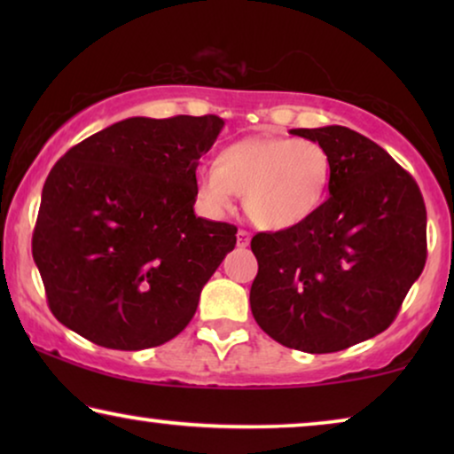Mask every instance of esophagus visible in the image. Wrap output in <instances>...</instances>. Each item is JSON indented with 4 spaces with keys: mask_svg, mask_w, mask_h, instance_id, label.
Listing matches in <instances>:
<instances>
[{
    "mask_svg": "<svg viewBox=\"0 0 454 454\" xmlns=\"http://www.w3.org/2000/svg\"><path fill=\"white\" fill-rule=\"evenodd\" d=\"M238 246L239 247L250 246V233L244 231V229H239V231H238Z\"/></svg>",
    "mask_w": 454,
    "mask_h": 454,
    "instance_id": "34e87169",
    "label": "esophagus"
}]
</instances>
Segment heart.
I'll list each match as a JSON object with an SVG mask.
<instances>
[{
    "label": "heart",
    "mask_w": 454,
    "mask_h": 454,
    "mask_svg": "<svg viewBox=\"0 0 454 454\" xmlns=\"http://www.w3.org/2000/svg\"><path fill=\"white\" fill-rule=\"evenodd\" d=\"M333 163L320 145L283 136H252L223 148L216 165L196 171V194L210 216L244 208L258 227L283 231L306 223L325 202Z\"/></svg>",
    "instance_id": "1"
}]
</instances>
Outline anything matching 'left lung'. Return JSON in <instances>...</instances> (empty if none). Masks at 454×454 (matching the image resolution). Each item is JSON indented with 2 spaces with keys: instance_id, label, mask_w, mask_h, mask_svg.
<instances>
[{
  "instance_id": "obj_1",
  "label": "left lung",
  "mask_w": 454,
  "mask_h": 454,
  "mask_svg": "<svg viewBox=\"0 0 454 454\" xmlns=\"http://www.w3.org/2000/svg\"><path fill=\"white\" fill-rule=\"evenodd\" d=\"M291 134L328 153L331 196L301 225L254 235L250 306L277 343L333 353L396 318L426 264V204L415 179L365 136L343 126Z\"/></svg>"
}]
</instances>
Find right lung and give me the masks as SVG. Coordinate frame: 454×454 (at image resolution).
Wrapping results in <instances>:
<instances>
[{
    "mask_svg": "<svg viewBox=\"0 0 454 454\" xmlns=\"http://www.w3.org/2000/svg\"><path fill=\"white\" fill-rule=\"evenodd\" d=\"M225 121L129 117L72 146L43 185L33 258L61 325L107 349L188 326L238 227L196 216V167Z\"/></svg>",
    "mask_w": 454,
    "mask_h": 454,
    "instance_id": "1",
    "label": "right lung"
}]
</instances>
